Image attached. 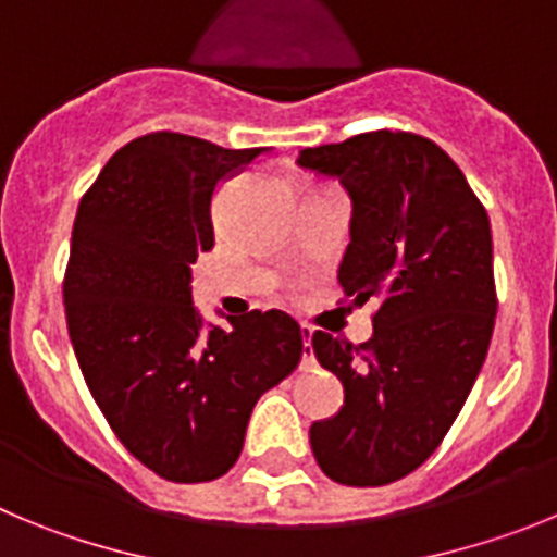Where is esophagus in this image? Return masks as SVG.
Masks as SVG:
<instances>
[{"label":"esophagus","mask_w":557,"mask_h":557,"mask_svg":"<svg viewBox=\"0 0 557 557\" xmlns=\"http://www.w3.org/2000/svg\"><path fill=\"white\" fill-rule=\"evenodd\" d=\"M299 333H302V369H310L313 363V347H310V338H313V327L310 324H299Z\"/></svg>","instance_id":"1"}]
</instances>
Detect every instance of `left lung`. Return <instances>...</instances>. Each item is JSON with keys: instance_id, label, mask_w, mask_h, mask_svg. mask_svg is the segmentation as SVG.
<instances>
[{"instance_id": "left-lung-1", "label": "left lung", "mask_w": 557, "mask_h": 557, "mask_svg": "<svg viewBox=\"0 0 557 557\" xmlns=\"http://www.w3.org/2000/svg\"><path fill=\"white\" fill-rule=\"evenodd\" d=\"M299 166L352 197V242L338 283L377 299L366 344L315 330L319 363L344 408L310 428L322 472L341 485H388L438 449L480 374L497 315L491 224L453 158L405 129L302 149Z\"/></svg>"}]
</instances>
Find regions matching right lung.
Instances as JSON below:
<instances>
[{
    "mask_svg": "<svg viewBox=\"0 0 557 557\" xmlns=\"http://www.w3.org/2000/svg\"><path fill=\"white\" fill-rule=\"evenodd\" d=\"M269 152L158 129L129 141L83 194L63 277L69 335L91 397L127 453L172 483L230 472L263 391L302 360L283 310L205 327L191 263L213 247L210 199Z\"/></svg>",
    "mask_w": 557,
    "mask_h": 557,
    "instance_id": "add662e5",
    "label": "right lung"
}]
</instances>
